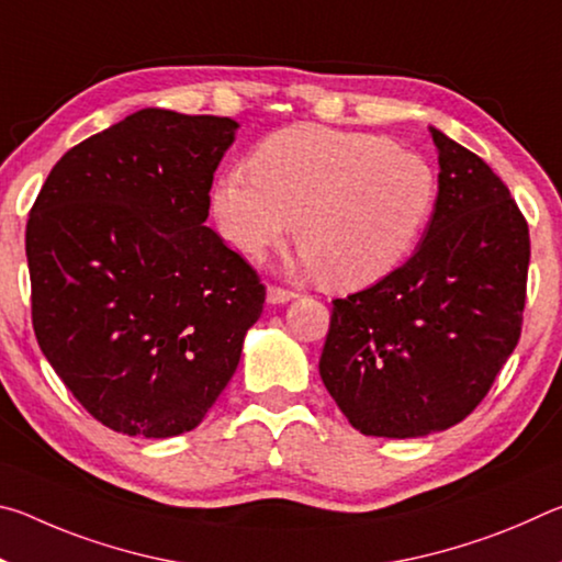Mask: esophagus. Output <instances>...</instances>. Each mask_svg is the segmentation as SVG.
Returning <instances> with one entry per match:
<instances>
[{
  "label": "esophagus",
  "instance_id": "1",
  "mask_svg": "<svg viewBox=\"0 0 562 562\" xmlns=\"http://www.w3.org/2000/svg\"><path fill=\"white\" fill-rule=\"evenodd\" d=\"M297 297L292 290H282V288H268V304H284Z\"/></svg>",
  "mask_w": 562,
  "mask_h": 562
}]
</instances>
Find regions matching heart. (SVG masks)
<instances>
[{
    "mask_svg": "<svg viewBox=\"0 0 562 562\" xmlns=\"http://www.w3.org/2000/svg\"><path fill=\"white\" fill-rule=\"evenodd\" d=\"M215 178L217 235L260 260L288 235L310 272L341 290L389 278L412 258L439 201L429 158L369 131L294 123Z\"/></svg>",
    "mask_w": 562,
    "mask_h": 562,
    "instance_id": "heart-1",
    "label": "heart"
}]
</instances>
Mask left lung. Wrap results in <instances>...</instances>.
<instances>
[{
	"label": "left lung",
	"mask_w": 562,
	"mask_h": 562,
	"mask_svg": "<svg viewBox=\"0 0 562 562\" xmlns=\"http://www.w3.org/2000/svg\"><path fill=\"white\" fill-rule=\"evenodd\" d=\"M439 201L424 240L372 288L331 302L319 376L364 436L416 439L463 422L513 355L528 223L506 183L439 128Z\"/></svg>",
	"instance_id": "obj_1"
}]
</instances>
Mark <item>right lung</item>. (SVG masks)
Returning a JSON list of instances; mask_svg holds the SVG:
<instances>
[{
  "mask_svg": "<svg viewBox=\"0 0 562 562\" xmlns=\"http://www.w3.org/2000/svg\"><path fill=\"white\" fill-rule=\"evenodd\" d=\"M235 131L233 119L140 109L66 150L30 213L36 341L119 434L195 429L262 315L258 274L205 227Z\"/></svg>",
  "mask_w": 562,
  "mask_h": 562,
  "instance_id": "add662e5",
  "label": "right lung"
}]
</instances>
